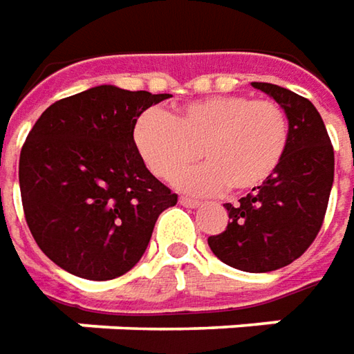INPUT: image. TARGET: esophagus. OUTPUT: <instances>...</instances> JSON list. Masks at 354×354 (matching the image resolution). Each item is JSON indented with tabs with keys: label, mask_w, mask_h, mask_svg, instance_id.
Masks as SVG:
<instances>
[{
	"label": "esophagus",
	"mask_w": 354,
	"mask_h": 354,
	"mask_svg": "<svg viewBox=\"0 0 354 354\" xmlns=\"http://www.w3.org/2000/svg\"><path fill=\"white\" fill-rule=\"evenodd\" d=\"M180 203L186 205V207H198L201 201L196 200V198H186V196H182V198H180Z\"/></svg>",
	"instance_id": "esophagus-1"
}]
</instances>
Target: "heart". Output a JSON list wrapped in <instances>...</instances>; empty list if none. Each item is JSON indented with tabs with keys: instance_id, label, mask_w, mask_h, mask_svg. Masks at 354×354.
Returning <instances> with one entry per match:
<instances>
[{
	"instance_id": "obj_1",
	"label": "heart",
	"mask_w": 354,
	"mask_h": 354,
	"mask_svg": "<svg viewBox=\"0 0 354 354\" xmlns=\"http://www.w3.org/2000/svg\"><path fill=\"white\" fill-rule=\"evenodd\" d=\"M135 145L154 176H176L200 154L205 165L178 176L186 192L212 194L229 186L249 192L282 165L290 119L270 100L215 95L180 107L174 115L147 111L135 125Z\"/></svg>"
}]
</instances>
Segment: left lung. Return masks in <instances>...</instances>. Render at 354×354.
<instances>
[{
	"mask_svg": "<svg viewBox=\"0 0 354 354\" xmlns=\"http://www.w3.org/2000/svg\"><path fill=\"white\" fill-rule=\"evenodd\" d=\"M284 107L290 145L270 180L239 203H225V231L207 239L221 262L245 272H270L299 259L322 229L333 186L335 154L315 105L298 93L252 82Z\"/></svg>",
	"mask_w": 354,
	"mask_h": 354,
	"instance_id": "left-lung-1",
	"label": "left lung"
}]
</instances>
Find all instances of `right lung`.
I'll use <instances>...</instances> for the list:
<instances>
[{
    "label": "right lung",
    "mask_w": 354,
    "mask_h": 354,
    "mask_svg": "<svg viewBox=\"0 0 354 354\" xmlns=\"http://www.w3.org/2000/svg\"><path fill=\"white\" fill-rule=\"evenodd\" d=\"M168 93L95 86L58 100L29 131L19 158L27 225L50 261L86 280L129 272L178 196L149 172L133 131Z\"/></svg>",
    "instance_id": "1"
}]
</instances>
